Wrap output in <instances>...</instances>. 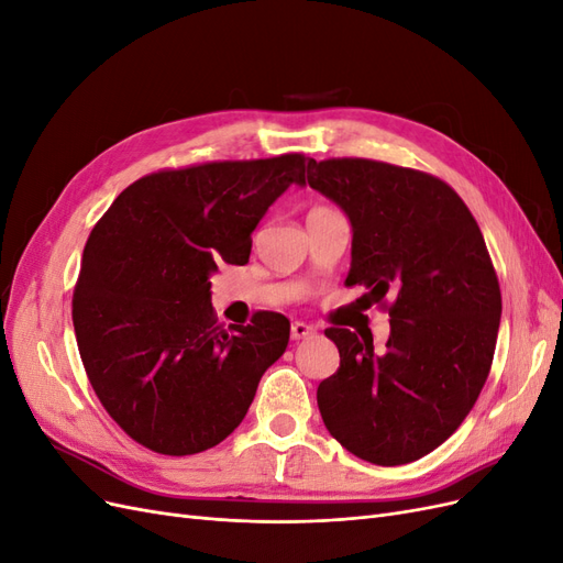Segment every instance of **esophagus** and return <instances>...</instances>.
<instances>
[{
    "instance_id": "1",
    "label": "esophagus",
    "mask_w": 563,
    "mask_h": 563,
    "mask_svg": "<svg viewBox=\"0 0 563 563\" xmlns=\"http://www.w3.org/2000/svg\"><path fill=\"white\" fill-rule=\"evenodd\" d=\"M314 333H317V329L312 327V323H305V321H294L291 323V338L294 340H305V338H310Z\"/></svg>"
}]
</instances>
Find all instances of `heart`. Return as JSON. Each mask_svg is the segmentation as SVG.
<instances>
[{
    "label": "heart",
    "mask_w": 563,
    "mask_h": 563,
    "mask_svg": "<svg viewBox=\"0 0 563 563\" xmlns=\"http://www.w3.org/2000/svg\"><path fill=\"white\" fill-rule=\"evenodd\" d=\"M321 209H323V207H317V209H312V211H321Z\"/></svg>",
    "instance_id": "1"
}]
</instances>
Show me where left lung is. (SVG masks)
<instances>
[{"label":"left lung","mask_w":563,"mask_h":563,"mask_svg":"<svg viewBox=\"0 0 563 563\" xmlns=\"http://www.w3.org/2000/svg\"><path fill=\"white\" fill-rule=\"evenodd\" d=\"M308 183L352 223L345 284L389 312L383 350L327 329L340 366L319 383V413L356 457L413 463L460 428L488 378L503 298L484 234L451 185L416 168L310 159Z\"/></svg>","instance_id":"obj_1"}]
</instances>
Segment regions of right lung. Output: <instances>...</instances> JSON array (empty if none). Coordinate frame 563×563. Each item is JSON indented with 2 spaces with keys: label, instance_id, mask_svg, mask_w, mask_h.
<instances>
[{
  "label": "right lung",
  "instance_id": "obj_1",
  "mask_svg": "<svg viewBox=\"0 0 563 563\" xmlns=\"http://www.w3.org/2000/svg\"><path fill=\"white\" fill-rule=\"evenodd\" d=\"M302 155L166 168L129 185L84 246L73 298L91 387L133 441L162 455L220 444L249 411L291 323L255 312L220 327L211 275L244 265L251 232L291 183Z\"/></svg>",
  "mask_w": 563,
  "mask_h": 563
}]
</instances>
